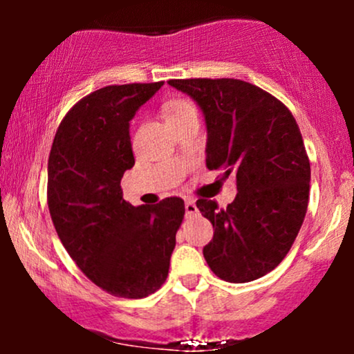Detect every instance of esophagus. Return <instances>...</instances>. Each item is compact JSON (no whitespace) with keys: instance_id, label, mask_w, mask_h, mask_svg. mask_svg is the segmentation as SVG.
I'll use <instances>...</instances> for the list:
<instances>
[{"instance_id":"1","label":"esophagus","mask_w":354,"mask_h":354,"mask_svg":"<svg viewBox=\"0 0 354 354\" xmlns=\"http://www.w3.org/2000/svg\"><path fill=\"white\" fill-rule=\"evenodd\" d=\"M185 209H186V216H194V214L198 213V208H196V203H194V200H191V198H188L185 203Z\"/></svg>"}]
</instances>
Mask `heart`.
I'll use <instances>...</instances> for the list:
<instances>
[{"label":"heart","instance_id":"heart-1","mask_svg":"<svg viewBox=\"0 0 354 354\" xmlns=\"http://www.w3.org/2000/svg\"><path fill=\"white\" fill-rule=\"evenodd\" d=\"M189 111H196L194 109V104L191 103L188 100H173L171 103L166 106V120H173V118L176 116H181L185 115V113H189Z\"/></svg>","mask_w":354,"mask_h":354}]
</instances>
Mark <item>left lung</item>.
Here are the masks:
<instances>
[{
	"instance_id": "8db88e82",
	"label": "left lung",
	"mask_w": 354,
	"mask_h": 354,
	"mask_svg": "<svg viewBox=\"0 0 354 354\" xmlns=\"http://www.w3.org/2000/svg\"><path fill=\"white\" fill-rule=\"evenodd\" d=\"M200 104L208 128L206 166L236 176L226 208L196 201L214 228L203 248L218 278L248 283L273 271L293 246L310 198L311 168L295 116L256 84L233 78L169 80Z\"/></svg>"
}]
</instances>
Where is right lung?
<instances>
[{"label":"right lung","mask_w":354,"mask_h":354,"mask_svg":"<svg viewBox=\"0 0 354 354\" xmlns=\"http://www.w3.org/2000/svg\"><path fill=\"white\" fill-rule=\"evenodd\" d=\"M163 86L111 84L64 115L48 158V208L68 254L101 290L146 298L166 281L185 201L131 206L121 178L135 166L129 121Z\"/></svg>","instance_id":"obj_1"}]
</instances>
